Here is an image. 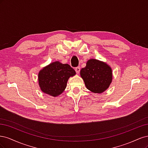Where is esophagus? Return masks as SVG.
<instances>
[{"label":"esophagus","mask_w":148,"mask_h":148,"mask_svg":"<svg viewBox=\"0 0 148 148\" xmlns=\"http://www.w3.org/2000/svg\"><path fill=\"white\" fill-rule=\"evenodd\" d=\"M75 70V71H76V73H77V74H78V73H79V71H80V67H79V66L76 67Z\"/></svg>","instance_id":"obj_1"}]
</instances>
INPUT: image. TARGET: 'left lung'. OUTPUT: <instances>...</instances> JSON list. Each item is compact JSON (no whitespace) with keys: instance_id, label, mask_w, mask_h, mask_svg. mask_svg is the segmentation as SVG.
Listing matches in <instances>:
<instances>
[{"instance_id":"obj_1","label":"left lung","mask_w":148,"mask_h":148,"mask_svg":"<svg viewBox=\"0 0 148 148\" xmlns=\"http://www.w3.org/2000/svg\"><path fill=\"white\" fill-rule=\"evenodd\" d=\"M80 75L87 89L95 93H101L106 91L112 79L110 67L96 59H90L87 62L86 66L82 69Z\"/></svg>"}]
</instances>
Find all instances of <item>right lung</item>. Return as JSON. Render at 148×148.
Masks as SVG:
<instances>
[{"mask_svg": "<svg viewBox=\"0 0 148 148\" xmlns=\"http://www.w3.org/2000/svg\"><path fill=\"white\" fill-rule=\"evenodd\" d=\"M75 74L74 69L69 64L53 62L39 71V85L42 92L56 97L64 91L69 78Z\"/></svg>", "mask_w": 148, "mask_h": 148, "instance_id": "obj_1", "label": "right lung"}]
</instances>
